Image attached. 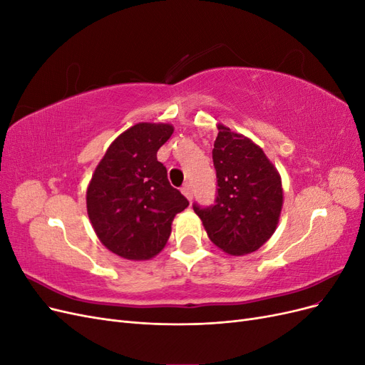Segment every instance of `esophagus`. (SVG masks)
I'll list each match as a JSON object with an SVG mask.
<instances>
[{
	"label": "esophagus",
	"instance_id": "esophagus-1",
	"mask_svg": "<svg viewBox=\"0 0 365 365\" xmlns=\"http://www.w3.org/2000/svg\"><path fill=\"white\" fill-rule=\"evenodd\" d=\"M181 192L184 193V196H185L189 201L193 200V190H192V185H190V184H184Z\"/></svg>",
	"mask_w": 365,
	"mask_h": 365
}]
</instances>
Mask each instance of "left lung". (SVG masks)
<instances>
[{"mask_svg": "<svg viewBox=\"0 0 365 365\" xmlns=\"http://www.w3.org/2000/svg\"><path fill=\"white\" fill-rule=\"evenodd\" d=\"M213 148L217 192L215 204H193L210 240L231 256L259 250L279 222L283 204L280 175L263 150L219 125Z\"/></svg>", "mask_w": 365, "mask_h": 365, "instance_id": "obj_1", "label": "left lung"}]
</instances>
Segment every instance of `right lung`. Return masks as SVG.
<instances>
[{
  "label": "right lung",
  "mask_w": 365,
  "mask_h": 365,
  "mask_svg": "<svg viewBox=\"0 0 365 365\" xmlns=\"http://www.w3.org/2000/svg\"><path fill=\"white\" fill-rule=\"evenodd\" d=\"M170 125L138 123L117 137L86 190L88 216L102 244L120 257L150 259L164 248L173 217L189 205L170 185L157 152Z\"/></svg>",
  "instance_id": "add662e5"
}]
</instances>
